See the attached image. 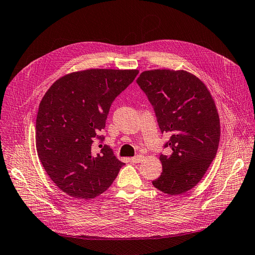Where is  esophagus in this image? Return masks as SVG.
Wrapping results in <instances>:
<instances>
[{
    "label": "esophagus",
    "mask_w": 255,
    "mask_h": 255,
    "mask_svg": "<svg viewBox=\"0 0 255 255\" xmlns=\"http://www.w3.org/2000/svg\"><path fill=\"white\" fill-rule=\"evenodd\" d=\"M142 158H143V157H142L141 155H137V156H135L133 158H130V161L133 162V163H139V162H141Z\"/></svg>",
    "instance_id": "1"
}]
</instances>
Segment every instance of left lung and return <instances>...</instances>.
Here are the masks:
<instances>
[{
    "label": "left lung",
    "instance_id": "left-lung-1",
    "mask_svg": "<svg viewBox=\"0 0 255 255\" xmlns=\"http://www.w3.org/2000/svg\"><path fill=\"white\" fill-rule=\"evenodd\" d=\"M154 108L161 133L170 138L160 155L161 176L152 185L169 196L195 187L215 159L220 142V118L210 92L186 71H144L137 79Z\"/></svg>",
    "mask_w": 255,
    "mask_h": 255
}]
</instances>
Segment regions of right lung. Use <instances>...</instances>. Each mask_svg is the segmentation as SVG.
Wrapping results in <instances>:
<instances>
[{"label":"right lung","mask_w":255,"mask_h":255,"mask_svg":"<svg viewBox=\"0 0 255 255\" xmlns=\"http://www.w3.org/2000/svg\"><path fill=\"white\" fill-rule=\"evenodd\" d=\"M138 70L90 69L57 79L39 104L35 142L38 158L67 195L93 199L106 191L125 165L98 135L115 98ZM95 139L101 150H93Z\"/></svg>","instance_id":"obj_1"}]
</instances>
